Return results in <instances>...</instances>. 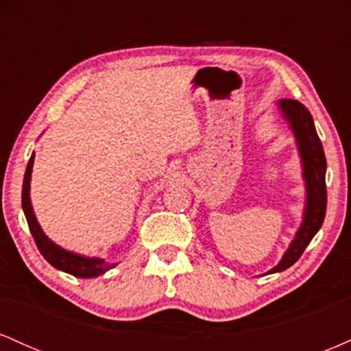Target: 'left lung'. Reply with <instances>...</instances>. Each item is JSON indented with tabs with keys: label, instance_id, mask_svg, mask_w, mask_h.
I'll list each match as a JSON object with an SVG mask.
<instances>
[{
	"label": "left lung",
	"instance_id": "8db88e82",
	"mask_svg": "<svg viewBox=\"0 0 351 351\" xmlns=\"http://www.w3.org/2000/svg\"><path fill=\"white\" fill-rule=\"evenodd\" d=\"M276 106L295 138L302 165V178L305 183V206L302 223L289 244L287 251L284 252L277 265L265 272V276L285 271L299 261L302 252L322 228L325 211H327V186H325L327 160H325L324 147L317 135L312 115L299 100L280 99L277 100Z\"/></svg>",
	"mask_w": 351,
	"mask_h": 351
}]
</instances>
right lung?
Wrapping results in <instances>:
<instances>
[{"label":"right lung","instance_id":"1","mask_svg":"<svg viewBox=\"0 0 351 351\" xmlns=\"http://www.w3.org/2000/svg\"><path fill=\"white\" fill-rule=\"evenodd\" d=\"M34 165V152L31 155L29 162H27L26 173H24L23 181V193H21V204L24 216H26L27 226H29L31 234H33L36 245L41 251L44 259L49 263L52 267L59 269V271L71 274L74 277H80V279H92V277H99L112 267H115L117 263L108 264L102 257H88L84 254H77L67 251V249L60 247L54 241L46 236L43 231L41 224L38 223V217L34 215L33 204H31V173H33Z\"/></svg>","mask_w":351,"mask_h":351}]
</instances>
